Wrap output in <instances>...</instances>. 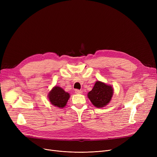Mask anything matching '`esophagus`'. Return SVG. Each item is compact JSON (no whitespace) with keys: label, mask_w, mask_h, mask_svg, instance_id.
<instances>
[{"label":"esophagus","mask_w":157,"mask_h":157,"mask_svg":"<svg viewBox=\"0 0 157 157\" xmlns=\"http://www.w3.org/2000/svg\"><path fill=\"white\" fill-rule=\"evenodd\" d=\"M75 93H76V94H82V91H81V90H79L76 89V90H75Z\"/></svg>","instance_id":"1"}]
</instances>
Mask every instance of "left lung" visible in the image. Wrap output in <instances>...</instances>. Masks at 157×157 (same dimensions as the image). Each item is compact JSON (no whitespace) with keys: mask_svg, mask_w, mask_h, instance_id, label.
<instances>
[{"mask_svg":"<svg viewBox=\"0 0 157 157\" xmlns=\"http://www.w3.org/2000/svg\"><path fill=\"white\" fill-rule=\"evenodd\" d=\"M113 95L112 86L97 81L91 91L88 94V97L92 104L98 108H103L108 105Z\"/></svg>","mask_w":157,"mask_h":157,"instance_id":"8db88e82","label":"left lung"}]
</instances>
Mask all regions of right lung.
<instances>
[{
	"label": "right lung",
	"instance_id": "obj_1",
	"mask_svg": "<svg viewBox=\"0 0 157 157\" xmlns=\"http://www.w3.org/2000/svg\"><path fill=\"white\" fill-rule=\"evenodd\" d=\"M70 97L69 93L65 92L60 86L53 87L48 94V98L51 104L57 108H63L67 104Z\"/></svg>",
	"mask_w": 157,
	"mask_h": 157
}]
</instances>
